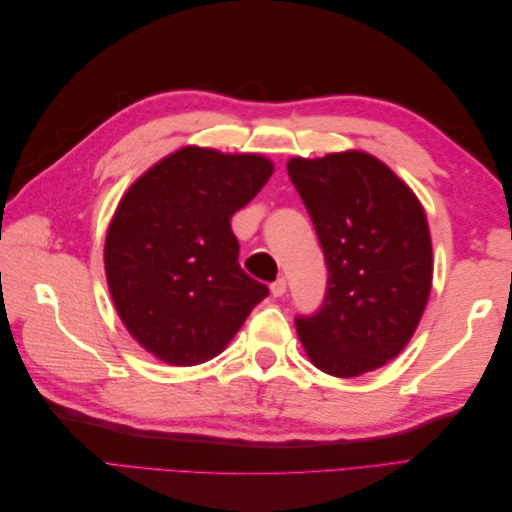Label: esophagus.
Instances as JSON below:
<instances>
[{"mask_svg":"<svg viewBox=\"0 0 512 512\" xmlns=\"http://www.w3.org/2000/svg\"><path fill=\"white\" fill-rule=\"evenodd\" d=\"M284 292H286V280L284 277H277V280L271 284V294L273 297H282Z\"/></svg>","mask_w":512,"mask_h":512,"instance_id":"obj_1","label":"esophagus"}]
</instances>
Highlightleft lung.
Wrapping results in <instances>:
<instances>
[{"label": "left lung", "instance_id": "8db88e82", "mask_svg": "<svg viewBox=\"0 0 512 512\" xmlns=\"http://www.w3.org/2000/svg\"><path fill=\"white\" fill-rule=\"evenodd\" d=\"M329 280L320 309L294 324L324 374L354 378L406 348L431 290V237L408 185L363 151L288 162Z\"/></svg>", "mask_w": 512, "mask_h": 512}]
</instances>
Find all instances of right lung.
<instances>
[{"label": "right lung", "instance_id": "1", "mask_svg": "<svg viewBox=\"0 0 512 512\" xmlns=\"http://www.w3.org/2000/svg\"><path fill=\"white\" fill-rule=\"evenodd\" d=\"M271 173L256 153L183 147L121 198L104 243L106 282L121 322L160 361L218 356L269 294L241 269L230 218Z\"/></svg>", "mask_w": 512, "mask_h": 512}]
</instances>
